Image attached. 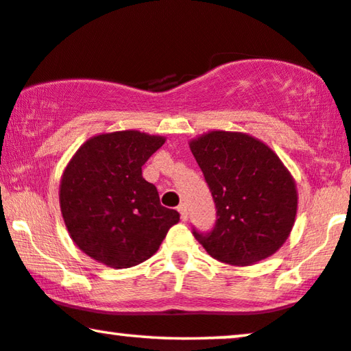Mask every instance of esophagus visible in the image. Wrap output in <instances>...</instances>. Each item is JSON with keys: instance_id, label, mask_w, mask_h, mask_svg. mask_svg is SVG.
<instances>
[{"instance_id": "1", "label": "esophagus", "mask_w": 351, "mask_h": 351, "mask_svg": "<svg viewBox=\"0 0 351 351\" xmlns=\"http://www.w3.org/2000/svg\"><path fill=\"white\" fill-rule=\"evenodd\" d=\"M178 212H180V215H181V219H183V221H188V205L186 204H180V207H178Z\"/></svg>"}]
</instances>
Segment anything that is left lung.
<instances>
[{
  "instance_id": "left-lung-1",
  "label": "left lung",
  "mask_w": 351,
  "mask_h": 351,
  "mask_svg": "<svg viewBox=\"0 0 351 351\" xmlns=\"http://www.w3.org/2000/svg\"><path fill=\"white\" fill-rule=\"evenodd\" d=\"M212 193V231L193 230L207 254L249 266L279 250L297 215V188L276 154L245 133L210 132L189 143Z\"/></svg>"
}]
</instances>
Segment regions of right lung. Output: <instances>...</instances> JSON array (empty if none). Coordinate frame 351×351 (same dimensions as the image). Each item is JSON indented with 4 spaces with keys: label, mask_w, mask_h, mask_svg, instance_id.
Instances as JSON below:
<instances>
[{
    "label": "right lung",
    "mask_w": 351,
    "mask_h": 351,
    "mask_svg": "<svg viewBox=\"0 0 351 351\" xmlns=\"http://www.w3.org/2000/svg\"><path fill=\"white\" fill-rule=\"evenodd\" d=\"M163 143V136L136 130L97 134L65 167L60 212L88 256L115 269L139 265L180 221V213L160 205L157 188L143 178V165Z\"/></svg>",
    "instance_id": "right-lung-1"
}]
</instances>
